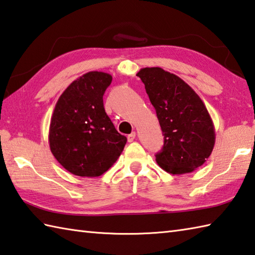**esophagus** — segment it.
Here are the masks:
<instances>
[{
	"label": "esophagus",
	"instance_id": "obj_1",
	"mask_svg": "<svg viewBox=\"0 0 255 255\" xmlns=\"http://www.w3.org/2000/svg\"><path fill=\"white\" fill-rule=\"evenodd\" d=\"M134 138H136V132L132 131L130 134H128V137H127L128 142H132L134 140Z\"/></svg>",
	"mask_w": 255,
	"mask_h": 255
}]
</instances>
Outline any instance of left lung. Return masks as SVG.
I'll use <instances>...</instances> for the list:
<instances>
[{
  "instance_id": "8db88e82",
  "label": "left lung",
  "mask_w": 255,
  "mask_h": 255,
  "mask_svg": "<svg viewBox=\"0 0 255 255\" xmlns=\"http://www.w3.org/2000/svg\"><path fill=\"white\" fill-rule=\"evenodd\" d=\"M163 133V147L156 161L172 174L192 172L210 156L216 131L206 105L177 75L160 67L141 68L137 73Z\"/></svg>"
}]
</instances>
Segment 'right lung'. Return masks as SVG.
Returning <instances> with one entry per match:
<instances>
[{"label": "right lung", "instance_id": "obj_1", "mask_svg": "<svg viewBox=\"0 0 255 255\" xmlns=\"http://www.w3.org/2000/svg\"><path fill=\"white\" fill-rule=\"evenodd\" d=\"M112 75L88 72L65 89L49 125V148L62 166L79 177H98L116 162L127 138L104 108Z\"/></svg>", "mask_w": 255, "mask_h": 255}]
</instances>
